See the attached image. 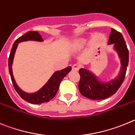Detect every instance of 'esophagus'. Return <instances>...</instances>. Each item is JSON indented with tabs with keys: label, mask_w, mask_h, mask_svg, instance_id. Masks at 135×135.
I'll return each instance as SVG.
<instances>
[{
	"label": "esophagus",
	"mask_w": 135,
	"mask_h": 135,
	"mask_svg": "<svg viewBox=\"0 0 135 135\" xmlns=\"http://www.w3.org/2000/svg\"><path fill=\"white\" fill-rule=\"evenodd\" d=\"M72 68H73V70L77 71V70H79V69H80V66H79V65H78V64H75V65H73Z\"/></svg>",
	"instance_id": "34e87169"
}]
</instances>
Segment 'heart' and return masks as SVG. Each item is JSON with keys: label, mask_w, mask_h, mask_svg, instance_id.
<instances>
[{"label": "heart", "mask_w": 135, "mask_h": 135, "mask_svg": "<svg viewBox=\"0 0 135 135\" xmlns=\"http://www.w3.org/2000/svg\"><path fill=\"white\" fill-rule=\"evenodd\" d=\"M85 43V40H79V41L76 43V47L80 48Z\"/></svg>", "instance_id": "obj_1"}]
</instances>
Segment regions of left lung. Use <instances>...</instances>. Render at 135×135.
<instances>
[{"label":"left lung","mask_w":135,"mask_h":135,"mask_svg":"<svg viewBox=\"0 0 135 135\" xmlns=\"http://www.w3.org/2000/svg\"><path fill=\"white\" fill-rule=\"evenodd\" d=\"M114 44V48L119 52L121 60V71L119 76L109 83H100L86 69H80L79 71L80 80L79 89L83 96L92 100H103L112 96L121 86L125 78L128 64V50L120 32L112 28L109 44Z\"/></svg>","instance_id":"left-lung-1"}]
</instances>
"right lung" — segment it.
Returning <instances> with one entry per match:
<instances>
[{
    "label": "right lung",
    "instance_id": "obj_1",
    "mask_svg": "<svg viewBox=\"0 0 135 135\" xmlns=\"http://www.w3.org/2000/svg\"><path fill=\"white\" fill-rule=\"evenodd\" d=\"M26 41H42V38L40 34L36 31H29V32H26L22 36H20L14 42L12 48L11 49V53H10L9 58H8V69H9V73L11 75L12 85H13V86L16 91L19 94V96L26 101L34 104H41V103H46V102L50 101L51 99L55 97L58 90H59V86H60L62 80L71 70L72 67L71 66H68L67 68H65V69H62L60 71L55 73L46 85L41 90H39L36 93L28 94V93L23 92L21 89L18 88V86L16 85V83H15L13 75H12L11 66H12L15 50L17 47L18 43L20 42Z\"/></svg>",
    "mask_w": 135,
    "mask_h": 135
}]
</instances>
